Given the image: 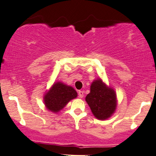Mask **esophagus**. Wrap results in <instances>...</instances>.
I'll list each match as a JSON object with an SVG mask.
<instances>
[{"mask_svg": "<svg viewBox=\"0 0 156 156\" xmlns=\"http://www.w3.org/2000/svg\"><path fill=\"white\" fill-rule=\"evenodd\" d=\"M79 98H82L83 97H84V92H82V91H79Z\"/></svg>", "mask_w": 156, "mask_h": 156, "instance_id": "1", "label": "esophagus"}]
</instances>
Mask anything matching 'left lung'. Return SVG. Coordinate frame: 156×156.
<instances>
[{
	"instance_id": "8db88e82",
	"label": "left lung",
	"mask_w": 156,
	"mask_h": 156,
	"mask_svg": "<svg viewBox=\"0 0 156 156\" xmlns=\"http://www.w3.org/2000/svg\"><path fill=\"white\" fill-rule=\"evenodd\" d=\"M93 115L97 119L105 120L114 114L118 105L117 94L114 89L107 85L101 78L93 81L90 92L85 98Z\"/></svg>"
}]
</instances>
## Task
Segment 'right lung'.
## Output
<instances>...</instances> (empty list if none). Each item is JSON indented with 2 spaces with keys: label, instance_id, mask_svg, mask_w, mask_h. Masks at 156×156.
<instances>
[{
  "label": "right lung",
  "instance_id": "add662e5",
  "mask_svg": "<svg viewBox=\"0 0 156 156\" xmlns=\"http://www.w3.org/2000/svg\"><path fill=\"white\" fill-rule=\"evenodd\" d=\"M77 97V92L72 86L62 82H54L44 95V103L48 111L58 113L68 102Z\"/></svg>",
  "mask_w": 156,
  "mask_h": 156
}]
</instances>
